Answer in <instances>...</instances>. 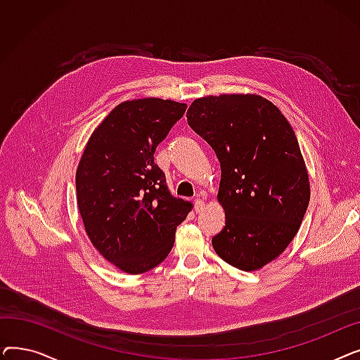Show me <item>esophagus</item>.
<instances>
[{
  "mask_svg": "<svg viewBox=\"0 0 360 360\" xmlns=\"http://www.w3.org/2000/svg\"><path fill=\"white\" fill-rule=\"evenodd\" d=\"M204 201L200 198V197H197L195 200H194V209H195V213H201L202 212V209H204Z\"/></svg>",
  "mask_w": 360,
  "mask_h": 360,
  "instance_id": "1",
  "label": "esophagus"
}]
</instances>
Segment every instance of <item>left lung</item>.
Masks as SVG:
<instances>
[{
  "mask_svg": "<svg viewBox=\"0 0 360 360\" xmlns=\"http://www.w3.org/2000/svg\"><path fill=\"white\" fill-rule=\"evenodd\" d=\"M186 120L220 162L217 198L226 223L213 248L239 270H258L288 248L309 204L295 131L276 105L257 94L197 99Z\"/></svg>",
  "mask_w": 360,
  "mask_h": 360,
  "instance_id": "1",
  "label": "left lung"
}]
</instances>
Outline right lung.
Segmentation results:
<instances>
[{
  "mask_svg": "<svg viewBox=\"0 0 360 360\" xmlns=\"http://www.w3.org/2000/svg\"><path fill=\"white\" fill-rule=\"evenodd\" d=\"M185 109L158 98L122 102L93 131L79 163L75 188L86 233L125 273L159 266L191 210L190 202L170 195L155 163L156 147Z\"/></svg>",
  "mask_w": 360,
  "mask_h": 360,
  "instance_id": "1",
  "label": "right lung"
}]
</instances>
